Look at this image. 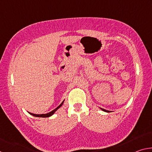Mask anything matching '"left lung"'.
I'll use <instances>...</instances> for the list:
<instances>
[{"label": "left lung", "mask_w": 152, "mask_h": 152, "mask_svg": "<svg viewBox=\"0 0 152 152\" xmlns=\"http://www.w3.org/2000/svg\"><path fill=\"white\" fill-rule=\"evenodd\" d=\"M101 109L103 110V111H105V112H107V113H110V111L109 110H105V109H102V108H101Z\"/></svg>", "instance_id": "obj_1"}]
</instances>
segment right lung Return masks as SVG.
Segmentation results:
<instances>
[{"instance_id":"add662e5","label":"right lung","mask_w":152,"mask_h":152,"mask_svg":"<svg viewBox=\"0 0 152 152\" xmlns=\"http://www.w3.org/2000/svg\"><path fill=\"white\" fill-rule=\"evenodd\" d=\"M63 103H64V101L61 102V103L59 105V106L56 108V109H55L54 110H53L52 111H51V112H50V113H46V114H41V115H37V114H33V113H29L30 115H33V116H34V117H50V116H51V115H53V113H54L56 110H57L59 108H60L61 105L63 104Z\"/></svg>"}]
</instances>
